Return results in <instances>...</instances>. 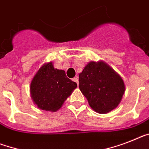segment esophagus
Returning <instances> with one entry per match:
<instances>
[{
    "label": "esophagus",
    "mask_w": 149,
    "mask_h": 149,
    "mask_svg": "<svg viewBox=\"0 0 149 149\" xmlns=\"http://www.w3.org/2000/svg\"><path fill=\"white\" fill-rule=\"evenodd\" d=\"M72 81H73V82H77V85L79 84V79H78V78H77V77H75V78L72 79Z\"/></svg>",
    "instance_id": "obj_1"
}]
</instances>
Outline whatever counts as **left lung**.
Returning a JSON list of instances; mask_svg holds the SVG:
<instances>
[{"label":"left lung","mask_w":149,"mask_h":149,"mask_svg":"<svg viewBox=\"0 0 149 149\" xmlns=\"http://www.w3.org/2000/svg\"><path fill=\"white\" fill-rule=\"evenodd\" d=\"M79 82L90 107L100 113L117 107L125 92L122 78L103 61L88 63L79 73Z\"/></svg>","instance_id":"1"}]
</instances>
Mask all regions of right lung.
Masks as SVG:
<instances>
[{
	"mask_svg": "<svg viewBox=\"0 0 149 149\" xmlns=\"http://www.w3.org/2000/svg\"><path fill=\"white\" fill-rule=\"evenodd\" d=\"M77 87V83L67 78L64 70L54 69L52 63H48L43 65L33 77L30 92L38 108L56 111Z\"/></svg>",
	"mask_w": 149,
	"mask_h": 149,
	"instance_id": "add662e5",
	"label": "right lung"
}]
</instances>
